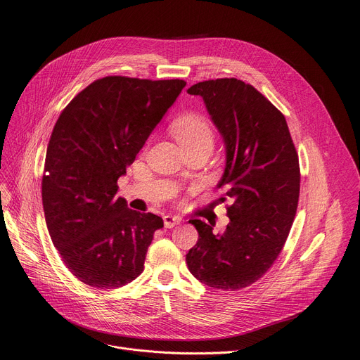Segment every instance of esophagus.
Listing matches in <instances>:
<instances>
[{"label": "esophagus", "mask_w": 360, "mask_h": 360, "mask_svg": "<svg viewBox=\"0 0 360 360\" xmlns=\"http://www.w3.org/2000/svg\"><path fill=\"white\" fill-rule=\"evenodd\" d=\"M163 223H165V228L170 229V228H174V226L179 224L181 219L176 216H172V214H166V216H163Z\"/></svg>", "instance_id": "34e87169"}]
</instances>
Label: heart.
Listing matches in <instances>:
<instances>
[{"mask_svg": "<svg viewBox=\"0 0 360 360\" xmlns=\"http://www.w3.org/2000/svg\"><path fill=\"white\" fill-rule=\"evenodd\" d=\"M170 131L181 144V147L207 144L213 146V129L201 115L188 113L175 120L170 125Z\"/></svg>", "mask_w": 360, "mask_h": 360, "instance_id": "b5f03b06", "label": "heart"}]
</instances>
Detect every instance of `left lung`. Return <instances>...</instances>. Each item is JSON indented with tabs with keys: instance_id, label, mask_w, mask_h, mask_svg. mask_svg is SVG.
Segmentation results:
<instances>
[{
	"instance_id": "obj_1",
	"label": "left lung",
	"mask_w": 360,
	"mask_h": 360,
	"mask_svg": "<svg viewBox=\"0 0 360 360\" xmlns=\"http://www.w3.org/2000/svg\"><path fill=\"white\" fill-rule=\"evenodd\" d=\"M201 96L220 132L226 163L219 188L232 198L223 233L202 220L186 254L191 274L220 290H240L261 278L283 250L297 209L299 159L281 112L238 79L201 82L186 90Z\"/></svg>"
}]
</instances>
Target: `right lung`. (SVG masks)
Segmentation results:
<instances>
[{
	"instance_id": "1",
	"label": "right lung",
	"mask_w": 360,
	"mask_h": 360,
	"mask_svg": "<svg viewBox=\"0 0 360 360\" xmlns=\"http://www.w3.org/2000/svg\"><path fill=\"white\" fill-rule=\"evenodd\" d=\"M185 84L105 77L80 91L53 127L42 179L45 220L67 269L87 286L117 289L144 269L163 220L128 209L117 182Z\"/></svg>"
}]
</instances>
